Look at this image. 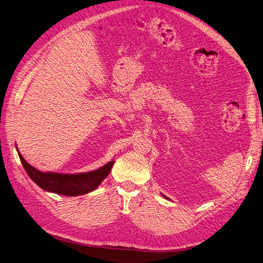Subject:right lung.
<instances>
[{"label": "right lung", "instance_id": "right-lung-1", "mask_svg": "<svg viewBox=\"0 0 263 263\" xmlns=\"http://www.w3.org/2000/svg\"><path fill=\"white\" fill-rule=\"evenodd\" d=\"M18 153V151H17ZM21 162L30 178L42 189L59 195L79 196L95 190L107 177L115 161H110L102 168L89 173L65 175L56 173H42L31 166L18 153Z\"/></svg>", "mask_w": 263, "mask_h": 263}]
</instances>
